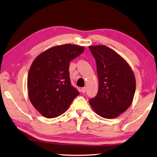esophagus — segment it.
Here are the masks:
<instances>
[{
    "label": "esophagus",
    "instance_id": "34e87169",
    "mask_svg": "<svg viewBox=\"0 0 157 157\" xmlns=\"http://www.w3.org/2000/svg\"><path fill=\"white\" fill-rule=\"evenodd\" d=\"M86 90H87V88L86 87H84L82 88V93H85L86 92Z\"/></svg>",
    "mask_w": 157,
    "mask_h": 157
}]
</instances>
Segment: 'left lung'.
I'll return each instance as SVG.
<instances>
[{
	"label": "left lung",
	"mask_w": 157,
	"mask_h": 157,
	"mask_svg": "<svg viewBox=\"0 0 157 157\" xmlns=\"http://www.w3.org/2000/svg\"><path fill=\"white\" fill-rule=\"evenodd\" d=\"M97 68L98 91L89 100L94 112L106 119L117 117L131 105L136 91L132 69L121 56L105 45L89 46Z\"/></svg>",
	"instance_id": "left-lung-1"
}]
</instances>
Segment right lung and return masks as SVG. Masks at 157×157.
Returning <instances> with one entry per match:
<instances>
[{
  "mask_svg": "<svg viewBox=\"0 0 157 157\" xmlns=\"http://www.w3.org/2000/svg\"><path fill=\"white\" fill-rule=\"evenodd\" d=\"M84 46L63 44L53 46L40 54L29 70V101L46 118L64 113L79 92L73 87L69 72L70 61L80 55Z\"/></svg>",
  "mask_w": 157,
  "mask_h": 157,
  "instance_id": "right-lung-1",
  "label": "right lung"
}]
</instances>
